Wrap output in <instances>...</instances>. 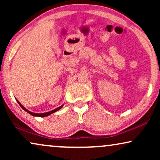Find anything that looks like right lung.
<instances>
[{
    "mask_svg": "<svg viewBox=\"0 0 160 160\" xmlns=\"http://www.w3.org/2000/svg\"><path fill=\"white\" fill-rule=\"evenodd\" d=\"M17 102H18V103L19 104V106H20L24 110H25V111H27L28 113H29L30 115H32V116H34V117H47V116H49V115H50V114H52V113H54V112H56V111H58V110H60V109L62 108V107L63 106V105L62 106H60V107H58V108H55L54 109V110H52V111H49V112H47V113H32V112H30V111H29L28 110V109H26L25 107H24L22 105L20 102H19L18 100H17Z\"/></svg>",
    "mask_w": 160,
    "mask_h": 160,
    "instance_id": "right-lung-1",
    "label": "right lung"
}]
</instances>
